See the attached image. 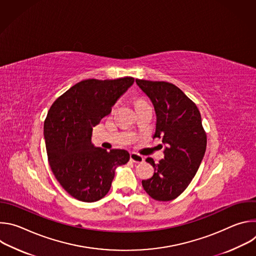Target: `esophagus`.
<instances>
[{"instance_id":"34e87169","label":"esophagus","mask_w":256,"mask_h":256,"mask_svg":"<svg viewBox=\"0 0 256 256\" xmlns=\"http://www.w3.org/2000/svg\"><path fill=\"white\" fill-rule=\"evenodd\" d=\"M130 161L134 162V163H142L144 162V157L136 154V153H130Z\"/></svg>"}]
</instances>
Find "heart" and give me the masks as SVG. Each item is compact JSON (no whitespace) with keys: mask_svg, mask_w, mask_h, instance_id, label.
I'll use <instances>...</instances> for the list:
<instances>
[{"mask_svg":"<svg viewBox=\"0 0 256 256\" xmlns=\"http://www.w3.org/2000/svg\"><path fill=\"white\" fill-rule=\"evenodd\" d=\"M138 102H144V101H138Z\"/></svg>","mask_w":256,"mask_h":256,"instance_id":"heart-1","label":"heart"}]
</instances>
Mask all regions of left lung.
Here are the masks:
<instances>
[{"label": "left lung", "mask_w": 256, "mask_h": 256, "mask_svg": "<svg viewBox=\"0 0 256 256\" xmlns=\"http://www.w3.org/2000/svg\"><path fill=\"white\" fill-rule=\"evenodd\" d=\"M138 86L154 104L157 114L154 138L166 144L165 157L155 164L150 179L142 186L152 198L169 202L176 198L194 177L206 148V134L196 103L175 85L164 81L136 80Z\"/></svg>", "instance_id": "8db88e82"}]
</instances>
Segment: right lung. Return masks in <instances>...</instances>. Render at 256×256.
Segmentation results:
<instances>
[{
	"instance_id": "obj_1",
	"label": "right lung",
	"mask_w": 256,
	"mask_h": 256,
	"mask_svg": "<svg viewBox=\"0 0 256 256\" xmlns=\"http://www.w3.org/2000/svg\"><path fill=\"white\" fill-rule=\"evenodd\" d=\"M132 77L88 79L70 87L50 106L44 134L50 169L62 188L81 202H93L110 190L118 166L128 162L126 150L96 148L92 130L112 112L132 85Z\"/></svg>"
}]
</instances>
